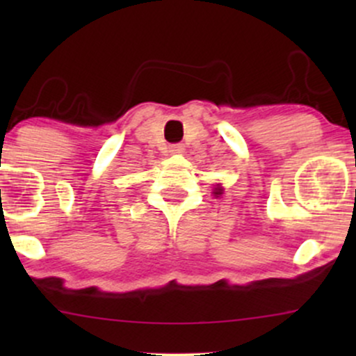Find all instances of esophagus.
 <instances>
[{
    "mask_svg": "<svg viewBox=\"0 0 356 356\" xmlns=\"http://www.w3.org/2000/svg\"><path fill=\"white\" fill-rule=\"evenodd\" d=\"M169 152L170 154H184V152H186V145H184V144L169 145Z\"/></svg>",
    "mask_w": 356,
    "mask_h": 356,
    "instance_id": "1",
    "label": "esophagus"
}]
</instances>
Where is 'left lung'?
<instances>
[{"label":"left lung","instance_id":"obj_1","mask_svg":"<svg viewBox=\"0 0 356 356\" xmlns=\"http://www.w3.org/2000/svg\"><path fill=\"white\" fill-rule=\"evenodd\" d=\"M212 194H214L216 197H219V195L222 194V187H220L219 184H218V187H214V192H212Z\"/></svg>","mask_w":356,"mask_h":356}]
</instances>
